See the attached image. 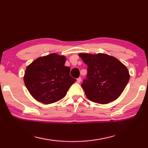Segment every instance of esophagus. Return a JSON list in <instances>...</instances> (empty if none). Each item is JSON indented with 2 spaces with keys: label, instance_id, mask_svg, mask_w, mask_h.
<instances>
[{
  "label": "esophagus",
  "instance_id": "esophagus-1",
  "mask_svg": "<svg viewBox=\"0 0 148 148\" xmlns=\"http://www.w3.org/2000/svg\"><path fill=\"white\" fill-rule=\"evenodd\" d=\"M81 77H79V78H78L77 79V82H78V83H80V82H81Z\"/></svg>",
  "mask_w": 148,
  "mask_h": 148
}]
</instances>
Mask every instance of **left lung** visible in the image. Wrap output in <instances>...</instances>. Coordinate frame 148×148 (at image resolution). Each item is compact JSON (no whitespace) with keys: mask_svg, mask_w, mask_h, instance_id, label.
Returning <instances> with one entry per match:
<instances>
[{"mask_svg":"<svg viewBox=\"0 0 148 148\" xmlns=\"http://www.w3.org/2000/svg\"><path fill=\"white\" fill-rule=\"evenodd\" d=\"M79 56L88 66L87 80L81 85L88 99L99 104L117 99L130 78L125 65L104 53H79Z\"/></svg>","mask_w":148,"mask_h":148,"instance_id":"8db88e82","label":"left lung"}]
</instances>
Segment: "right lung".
Listing matches in <instances>:
<instances>
[{"instance_id":"1","label":"right lung","mask_w":148,"mask_h":148,"mask_svg":"<svg viewBox=\"0 0 148 148\" xmlns=\"http://www.w3.org/2000/svg\"><path fill=\"white\" fill-rule=\"evenodd\" d=\"M66 57L56 53L39 57L28 65L24 82L30 95L44 104L58 101L66 96L76 79L70 76V68L65 66Z\"/></svg>"}]
</instances>
